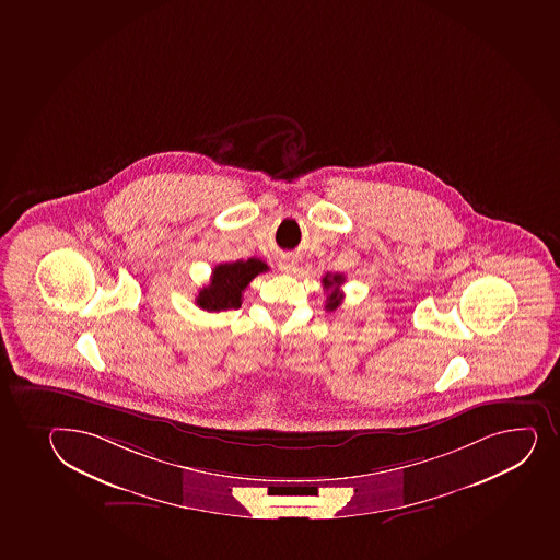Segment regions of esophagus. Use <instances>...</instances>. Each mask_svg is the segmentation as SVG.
<instances>
[{
    "label": "esophagus",
    "instance_id": "1",
    "mask_svg": "<svg viewBox=\"0 0 560 560\" xmlns=\"http://www.w3.org/2000/svg\"><path fill=\"white\" fill-rule=\"evenodd\" d=\"M279 270L283 271V273H295L298 265H295V260L292 257H283V259L279 260Z\"/></svg>",
    "mask_w": 560,
    "mask_h": 560
}]
</instances>
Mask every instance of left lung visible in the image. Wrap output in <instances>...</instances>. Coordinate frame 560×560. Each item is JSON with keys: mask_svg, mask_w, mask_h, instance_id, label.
<instances>
[{"mask_svg": "<svg viewBox=\"0 0 560 560\" xmlns=\"http://www.w3.org/2000/svg\"><path fill=\"white\" fill-rule=\"evenodd\" d=\"M346 281V277L340 276V273H327V276L322 279V283H324V289L329 292L327 294V305L325 308L327 311H336L338 306L341 305V300H343V292H341L340 287Z\"/></svg>", "mask_w": 560, "mask_h": 560, "instance_id": "8db88e82", "label": "left lung"}]
</instances>
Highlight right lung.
I'll list each match as a JSON object with an SVG mask.
<instances>
[{"label":"right lung","instance_id":"obj_1","mask_svg":"<svg viewBox=\"0 0 560 560\" xmlns=\"http://www.w3.org/2000/svg\"><path fill=\"white\" fill-rule=\"evenodd\" d=\"M262 271H268V265L255 257L214 266L211 283L198 292L197 305L208 312L238 308L243 305L244 289Z\"/></svg>","mask_w":560,"mask_h":560}]
</instances>
